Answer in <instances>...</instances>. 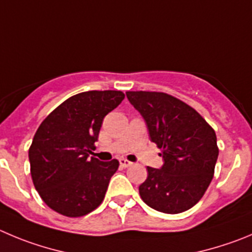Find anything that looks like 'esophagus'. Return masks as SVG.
Here are the masks:
<instances>
[{
	"label": "esophagus",
	"mask_w": 252,
	"mask_h": 252,
	"mask_svg": "<svg viewBox=\"0 0 252 252\" xmlns=\"http://www.w3.org/2000/svg\"><path fill=\"white\" fill-rule=\"evenodd\" d=\"M119 164H121L122 168H128V166L131 165V163L129 160H126V159L124 158H121L119 159Z\"/></svg>",
	"instance_id": "obj_1"
}]
</instances>
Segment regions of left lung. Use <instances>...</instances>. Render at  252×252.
<instances>
[{"mask_svg":"<svg viewBox=\"0 0 252 252\" xmlns=\"http://www.w3.org/2000/svg\"><path fill=\"white\" fill-rule=\"evenodd\" d=\"M147 124L149 138L161 150L160 169L148 166L139 187L143 201L154 210L179 214L195 205L214 176L219 149L216 134L194 108L160 92H126Z\"/></svg>","mask_w":252,"mask_h":252,"instance_id":"8db88e82","label":"left lung"}]
</instances>
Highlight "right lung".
<instances>
[{
    "instance_id": "1",
    "label": "right lung",
    "mask_w": 252,
    "mask_h": 252,
    "mask_svg": "<svg viewBox=\"0 0 252 252\" xmlns=\"http://www.w3.org/2000/svg\"><path fill=\"white\" fill-rule=\"evenodd\" d=\"M121 91H89L58 105L41 123L28 150L31 175L42 200L69 218L98 208L119 161L91 157L103 119L124 99Z\"/></svg>"
}]
</instances>
